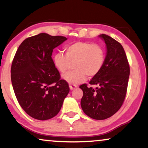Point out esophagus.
I'll use <instances>...</instances> for the list:
<instances>
[{"mask_svg": "<svg viewBox=\"0 0 148 148\" xmlns=\"http://www.w3.org/2000/svg\"><path fill=\"white\" fill-rule=\"evenodd\" d=\"M77 88V86L75 85H69V88L71 90H73Z\"/></svg>", "mask_w": 148, "mask_h": 148, "instance_id": "1", "label": "esophagus"}]
</instances>
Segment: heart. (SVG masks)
<instances>
[{"instance_id":"b5f03b06","label":"heart","mask_w":148,"mask_h":148,"mask_svg":"<svg viewBox=\"0 0 148 148\" xmlns=\"http://www.w3.org/2000/svg\"><path fill=\"white\" fill-rule=\"evenodd\" d=\"M65 55L56 53L52 57L55 68L61 74L69 70L73 62V71L63 77L70 84L77 85L87 77H94L101 71L105 62V52L102 46L89 42H75L64 48Z\"/></svg>"}]
</instances>
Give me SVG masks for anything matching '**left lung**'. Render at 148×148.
Masks as SVG:
<instances>
[{
    "instance_id": "obj_1",
    "label": "left lung",
    "mask_w": 148,
    "mask_h": 148,
    "mask_svg": "<svg viewBox=\"0 0 148 148\" xmlns=\"http://www.w3.org/2000/svg\"><path fill=\"white\" fill-rule=\"evenodd\" d=\"M106 45V55L101 71L79 88L84 95L81 106L85 114L96 120L112 116L122 106L127 94L130 67L122 45L106 34L99 36Z\"/></svg>"
}]
</instances>
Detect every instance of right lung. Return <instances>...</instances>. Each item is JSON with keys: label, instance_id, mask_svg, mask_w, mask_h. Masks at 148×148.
Returning a JSON list of instances; mask_svg holds the SVG:
<instances>
[{"label": "right lung", "instance_id": "1", "mask_svg": "<svg viewBox=\"0 0 148 148\" xmlns=\"http://www.w3.org/2000/svg\"><path fill=\"white\" fill-rule=\"evenodd\" d=\"M67 40L41 33L26 38L11 65V82L18 102L32 118L48 120L61 108L69 87L53 64V49Z\"/></svg>", "mask_w": 148, "mask_h": 148}]
</instances>
